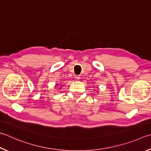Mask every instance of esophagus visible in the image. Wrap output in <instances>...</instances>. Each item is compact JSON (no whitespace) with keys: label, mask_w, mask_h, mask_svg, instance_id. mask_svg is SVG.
<instances>
[{"label":"esophagus","mask_w":151,"mask_h":151,"mask_svg":"<svg viewBox=\"0 0 151 151\" xmlns=\"http://www.w3.org/2000/svg\"><path fill=\"white\" fill-rule=\"evenodd\" d=\"M80 76H76V80H80Z\"/></svg>","instance_id":"obj_1"}]
</instances>
